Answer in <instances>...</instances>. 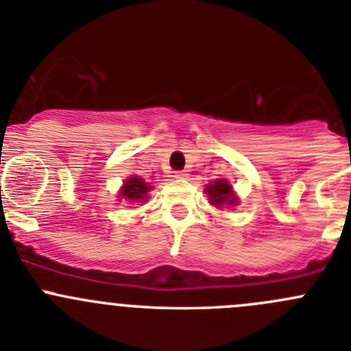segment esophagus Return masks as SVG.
<instances>
[{
	"mask_svg": "<svg viewBox=\"0 0 351 351\" xmlns=\"http://www.w3.org/2000/svg\"><path fill=\"white\" fill-rule=\"evenodd\" d=\"M186 176H189V173H186V171H176L175 173V178L183 180V178H186Z\"/></svg>",
	"mask_w": 351,
	"mask_h": 351,
	"instance_id": "obj_1",
	"label": "esophagus"
}]
</instances>
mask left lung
Returning <instances> with one entry per match:
<instances>
[{
  "label": "left lung",
  "mask_w": 351,
  "mask_h": 351,
  "mask_svg": "<svg viewBox=\"0 0 351 351\" xmlns=\"http://www.w3.org/2000/svg\"><path fill=\"white\" fill-rule=\"evenodd\" d=\"M206 192H208L209 199H211V204L215 206L237 204V199L234 197L232 186L228 185L227 180H216L215 183H209V185L206 186Z\"/></svg>",
  "instance_id": "1"
}]
</instances>
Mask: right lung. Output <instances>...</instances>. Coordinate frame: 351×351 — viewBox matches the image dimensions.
<instances>
[{
  "label": "right lung",
  "instance_id": "obj_1",
  "mask_svg": "<svg viewBox=\"0 0 351 351\" xmlns=\"http://www.w3.org/2000/svg\"><path fill=\"white\" fill-rule=\"evenodd\" d=\"M147 192H149V185L138 176H131L124 183L121 195L128 201H140V199H147Z\"/></svg>",
  "mask_w": 351,
  "mask_h": 351
}]
</instances>
